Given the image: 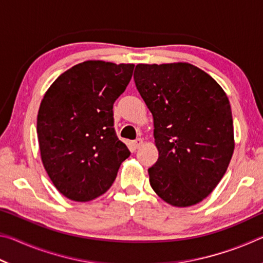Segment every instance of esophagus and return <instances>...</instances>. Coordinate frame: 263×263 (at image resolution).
I'll list each match as a JSON object with an SVG mask.
<instances>
[{
  "mask_svg": "<svg viewBox=\"0 0 263 263\" xmlns=\"http://www.w3.org/2000/svg\"><path fill=\"white\" fill-rule=\"evenodd\" d=\"M142 142H144V141H142V139H141V138H137V139H136V140H133V141H132L133 148H135V149H137V148H139V147H140V146L142 145Z\"/></svg>",
  "mask_w": 263,
  "mask_h": 263,
  "instance_id": "1",
  "label": "esophagus"
}]
</instances>
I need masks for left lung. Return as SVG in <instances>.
<instances>
[{
	"label": "left lung",
	"instance_id": "1",
	"mask_svg": "<svg viewBox=\"0 0 263 263\" xmlns=\"http://www.w3.org/2000/svg\"><path fill=\"white\" fill-rule=\"evenodd\" d=\"M136 87L153 115L159 159L149 183L164 202L190 206L212 193L234 151L228 96L194 65H137Z\"/></svg>",
	"mask_w": 263,
	"mask_h": 263
}]
</instances>
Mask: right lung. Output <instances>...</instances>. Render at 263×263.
<instances>
[{"instance_id": "obj_1", "label": "right lung", "mask_w": 263, "mask_h": 263, "mask_svg": "<svg viewBox=\"0 0 263 263\" xmlns=\"http://www.w3.org/2000/svg\"><path fill=\"white\" fill-rule=\"evenodd\" d=\"M133 68L84 61L61 74L44 96L37 118L42 160L55 188L72 201L103 195L130 157L116 135L112 108Z\"/></svg>"}]
</instances>
